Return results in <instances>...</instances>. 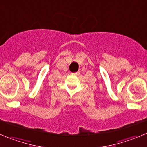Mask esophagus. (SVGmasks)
<instances>
[{
	"instance_id": "obj_1",
	"label": "esophagus",
	"mask_w": 147,
	"mask_h": 147,
	"mask_svg": "<svg viewBox=\"0 0 147 147\" xmlns=\"http://www.w3.org/2000/svg\"><path fill=\"white\" fill-rule=\"evenodd\" d=\"M71 74L74 75V76H79V75L80 74V72H79V71H78V72H76V73H72Z\"/></svg>"
}]
</instances>
